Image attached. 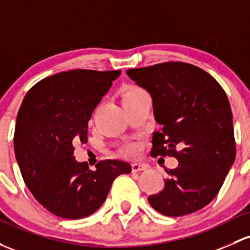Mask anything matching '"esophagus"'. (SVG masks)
Returning <instances> with one entry per match:
<instances>
[{"label": "esophagus", "instance_id": "esophagus-1", "mask_svg": "<svg viewBox=\"0 0 250 250\" xmlns=\"http://www.w3.org/2000/svg\"><path fill=\"white\" fill-rule=\"evenodd\" d=\"M147 169V165L140 164V163H133L132 164V171L133 172H140L143 170Z\"/></svg>", "mask_w": 250, "mask_h": 250}]
</instances>
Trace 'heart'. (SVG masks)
<instances>
[{
	"label": "heart",
	"instance_id": "obj_1",
	"mask_svg": "<svg viewBox=\"0 0 250 250\" xmlns=\"http://www.w3.org/2000/svg\"><path fill=\"white\" fill-rule=\"evenodd\" d=\"M145 93L141 88L136 87V86H128L125 88V94H123V99L125 98H129V97H134V96H138V94H143ZM125 153L127 156H134L136 153V146L135 145H128L125 147Z\"/></svg>",
	"mask_w": 250,
	"mask_h": 250
}]
</instances>
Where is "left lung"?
<instances>
[{
    "mask_svg": "<svg viewBox=\"0 0 250 250\" xmlns=\"http://www.w3.org/2000/svg\"><path fill=\"white\" fill-rule=\"evenodd\" d=\"M127 74L151 94L154 120L162 127L153 134L151 154L178 160L176 169H165L170 178L160 193L148 196L149 205L167 217L199 211L213 200L235 162L227 93L208 73L189 63H159Z\"/></svg>",
    "mask_w": 250,
    "mask_h": 250,
    "instance_id": "left-lung-1",
    "label": "left lung"
}]
</instances>
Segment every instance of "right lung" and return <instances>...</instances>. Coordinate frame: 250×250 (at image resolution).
Returning a JSON list of instances; mask_svg holds the SVG:
<instances>
[{"label": "right lung", "instance_id": "1", "mask_svg": "<svg viewBox=\"0 0 250 250\" xmlns=\"http://www.w3.org/2000/svg\"><path fill=\"white\" fill-rule=\"evenodd\" d=\"M120 74L68 70L37 83L23 98L15 125V158L36 200L57 217L80 219L94 213L115 178L132 171L121 160H103L91 170L73 157V143L87 141L92 112Z\"/></svg>", "mask_w": 250, "mask_h": 250}]
</instances>
